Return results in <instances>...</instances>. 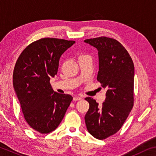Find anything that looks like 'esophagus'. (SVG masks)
<instances>
[{"instance_id": "1", "label": "esophagus", "mask_w": 156, "mask_h": 156, "mask_svg": "<svg viewBox=\"0 0 156 156\" xmlns=\"http://www.w3.org/2000/svg\"><path fill=\"white\" fill-rule=\"evenodd\" d=\"M80 100H82V98L80 97V96H75V97H73V101H78Z\"/></svg>"}]
</instances>
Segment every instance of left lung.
Returning <instances> with one entry per match:
<instances>
[{
  "label": "left lung",
  "mask_w": 156,
  "mask_h": 156,
  "mask_svg": "<svg viewBox=\"0 0 156 156\" xmlns=\"http://www.w3.org/2000/svg\"><path fill=\"white\" fill-rule=\"evenodd\" d=\"M84 42L98 50L97 80L106 89L101 106L92 98H85L89 108L84 120L90 134L104 140L121 129L134 106V66L126 49L115 39L100 37Z\"/></svg>",
  "instance_id": "left-lung-1"
}]
</instances>
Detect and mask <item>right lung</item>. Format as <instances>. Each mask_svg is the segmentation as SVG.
Wrapping results in <instances>:
<instances>
[{
  "mask_svg": "<svg viewBox=\"0 0 156 156\" xmlns=\"http://www.w3.org/2000/svg\"><path fill=\"white\" fill-rule=\"evenodd\" d=\"M75 43L57 38H41L30 44L19 56L13 84L25 120L41 134L55 130L63 120L73 98L55 92L50 78L57 74L59 58Z\"/></svg>",
  "mask_w": 156,
  "mask_h": 156,
  "instance_id": "1",
  "label": "right lung"
}]
</instances>
